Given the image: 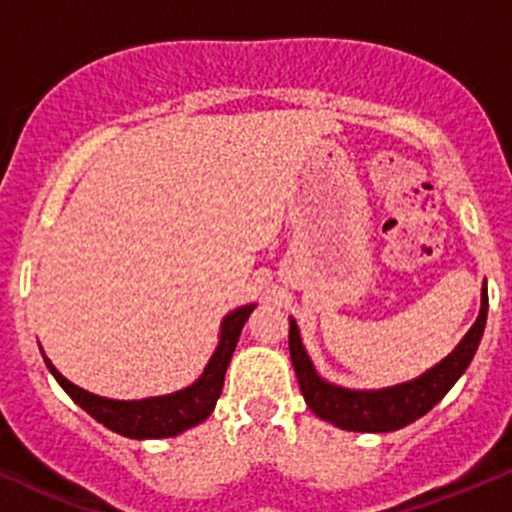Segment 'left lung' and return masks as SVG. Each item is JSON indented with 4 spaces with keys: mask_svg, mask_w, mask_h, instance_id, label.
I'll return each instance as SVG.
<instances>
[{
    "mask_svg": "<svg viewBox=\"0 0 512 512\" xmlns=\"http://www.w3.org/2000/svg\"><path fill=\"white\" fill-rule=\"evenodd\" d=\"M486 318L488 293L486 283H483L481 313H478L476 323L471 325V330L461 337V342L453 347L449 355L416 379L382 389H347L325 379L323 374L315 370L313 360H310L308 350L303 345V337H300L298 323L293 318L291 330H288V350H291L295 377H298L300 392H303L310 412L320 416L323 421L335 424L337 429L384 434V431L404 429V426L424 416L446 397V392L471 365L473 355L481 345L483 330H486Z\"/></svg>",
    "mask_w": 512,
    "mask_h": 512,
    "instance_id": "1",
    "label": "left lung"
}]
</instances>
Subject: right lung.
I'll return each mask as SVG.
<instances>
[{"label": "right lung", "mask_w": 512, "mask_h": 512, "mask_svg": "<svg viewBox=\"0 0 512 512\" xmlns=\"http://www.w3.org/2000/svg\"><path fill=\"white\" fill-rule=\"evenodd\" d=\"M256 303L239 305V308L229 310L221 320L219 328V342L214 347L212 357L204 365L202 374L194 379L189 387L177 389L170 394H157V397H145V399H108L98 397V394L88 392V389L78 387V384L68 382L63 374L51 365L49 357L44 355L46 367L54 374L56 382L61 384L63 392L83 409L100 421L103 426H108L110 431L120 436H128V439H170V436L182 434V431L192 429V426L202 424L209 414L217 407V399L224 387V374L229 367L231 355L236 350V342H239L241 328L249 320V315L254 313Z\"/></svg>", "instance_id": "obj_1"}]
</instances>
